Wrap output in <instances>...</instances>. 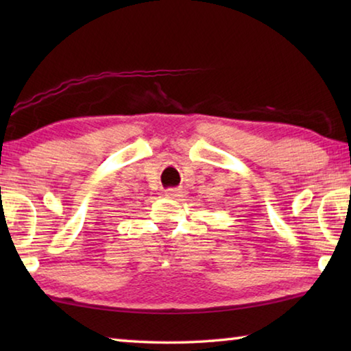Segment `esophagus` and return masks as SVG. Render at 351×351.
Instances as JSON below:
<instances>
[{"label":"esophagus","instance_id":"1","mask_svg":"<svg viewBox=\"0 0 351 351\" xmlns=\"http://www.w3.org/2000/svg\"><path fill=\"white\" fill-rule=\"evenodd\" d=\"M165 195L170 198H178V197H182L184 192H182V189H169V190H165Z\"/></svg>","mask_w":351,"mask_h":351}]
</instances>
